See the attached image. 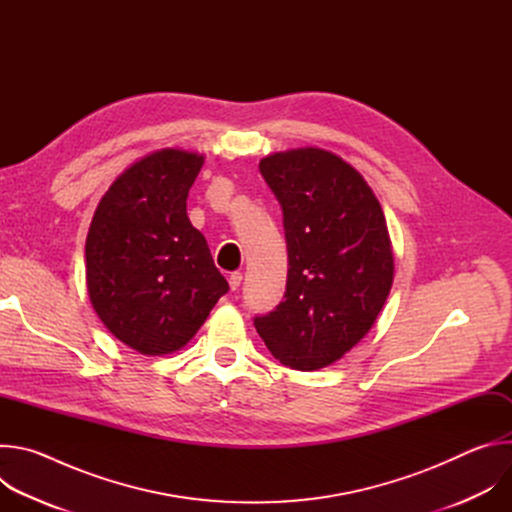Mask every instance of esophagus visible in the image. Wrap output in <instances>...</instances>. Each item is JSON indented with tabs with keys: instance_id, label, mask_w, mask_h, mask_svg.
<instances>
[{
	"instance_id": "obj_1",
	"label": "esophagus",
	"mask_w": 512,
	"mask_h": 512,
	"mask_svg": "<svg viewBox=\"0 0 512 512\" xmlns=\"http://www.w3.org/2000/svg\"><path fill=\"white\" fill-rule=\"evenodd\" d=\"M241 281H243V273H241V271H233V273L229 275V285H231V289H239Z\"/></svg>"
}]
</instances>
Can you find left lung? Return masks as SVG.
I'll use <instances>...</instances> for the list:
<instances>
[{"mask_svg": "<svg viewBox=\"0 0 512 512\" xmlns=\"http://www.w3.org/2000/svg\"><path fill=\"white\" fill-rule=\"evenodd\" d=\"M259 172L283 212L289 267L283 302L253 324L285 367L318 371L358 344L385 306V214L362 176L326 150L273 154Z\"/></svg>", "mask_w": 512, "mask_h": 512, "instance_id": "left-lung-1", "label": "left lung"}]
</instances>
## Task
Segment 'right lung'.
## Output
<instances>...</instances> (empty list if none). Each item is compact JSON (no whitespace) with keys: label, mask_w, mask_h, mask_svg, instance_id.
I'll list each match as a JSON object with an SVG mask.
<instances>
[{"label":"right lung","mask_w":512,"mask_h":512,"mask_svg":"<svg viewBox=\"0 0 512 512\" xmlns=\"http://www.w3.org/2000/svg\"><path fill=\"white\" fill-rule=\"evenodd\" d=\"M204 158L162 150L129 166L87 235V287L109 332L141 354L182 348L229 291L186 214Z\"/></svg>","instance_id":"right-lung-1"}]
</instances>
